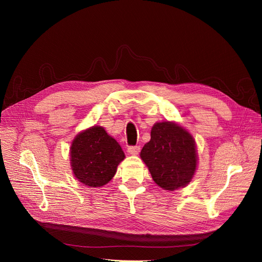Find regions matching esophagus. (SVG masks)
Instances as JSON below:
<instances>
[{
	"label": "esophagus",
	"instance_id": "esophagus-1",
	"mask_svg": "<svg viewBox=\"0 0 262 262\" xmlns=\"http://www.w3.org/2000/svg\"><path fill=\"white\" fill-rule=\"evenodd\" d=\"M140 152V146L136 145V146H129L128 147V153L131 155H137Z\"/></svg>",
	"mask_w": 262,
	"mask_h": 262
}]
</instances>
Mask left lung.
<instances>
[{"label": "left lung", "mask_w": 262, "mask_h": 262, "mask_svg": "<svg viewBox=\"0 0 262 262\" xmlns=\"http://www.w3.org/2000/svg\"><path fill=\"white\" fill-rule=\"evenodd\" d=\"M140 156L153 180L169 191L187 186L196 169L194 139L176 122H156Z\"/></svg>", "instance_id": "obj_1"}]
</instances>
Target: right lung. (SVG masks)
Masks as SVG:
<instances>
[{
	"label": "right lung",
	"instance_id": "add662e5",
	"mask_svg": "<svg viewBox=\"0 0 262 262\" xmlns=\"http://www.w3.org/2000/svg\"><path fill=\"white\" fill-rule=\"evenodd\" d=\"M70 152L74 176L91 188L108 184L125 157L118 142L99 125L78 133Z\"/></svg>",
	"mask_w": 262,
	"mask_h": 262
}]
</instances>
